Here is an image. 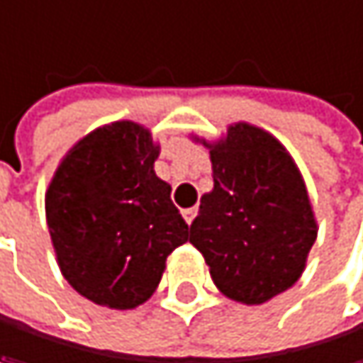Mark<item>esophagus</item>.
I'll list each match as a JSON object with an SVG mask.
<instances>
[{
	"mask_svg": "<svg viewBox=\"0 0 363 363\" xmlns=\"http://www.w3.org/2000/svg\"><path fill=\"white\" fill-rule=\"evenodd\" d=\"M196 211H199L196 207H192V209H184V211H182V216H184V220H186L188 224H192V222H194V218H196Z\"/></svg>",
	"mask_w": 363,
	"mask_h": 363,
	"instance_id": "obj_1",
	"label": "esophagus"
}]
</instances>
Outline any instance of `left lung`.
Masks as SVG:
<instances>
[{
	"instance_id": "obj_1",
	"label": "left lung",
	"mask_w": 363,
	"mask_h": 363,
	"mask_svg": "<svg viewBox=\"0 0 363 363\" xmlns=\"http://www.w3.org/2000/svg\"><path fill=\"white\" fill-rule=\"evenodd\" d=\"M213 190L201 196L190 243L203 254L218 289L243 304H262L304 271L317 222L304 179L271 133L237 122L207 143Z\"/></svg>"
}]
</instances>
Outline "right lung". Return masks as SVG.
Wrapping results in <instances>:
<instances>
[{"instance_id": "right-lung-1", "label": "right lung", "mask_w": 363, "mask_h": 363, "mask_svg": "<svg viewBox=\"0 0 363 363\" xmlns=\"http://www.w3.org/2000/svg\"><path fill=\"white\" fill-rule=\"evenodd\" d=\"M158 152L141 124L111 122L67 152L48 186L46 222L59 269L94 304H143L167 256L188 241L171 186L154 173Z\"/></svg>"}]
</instances>
